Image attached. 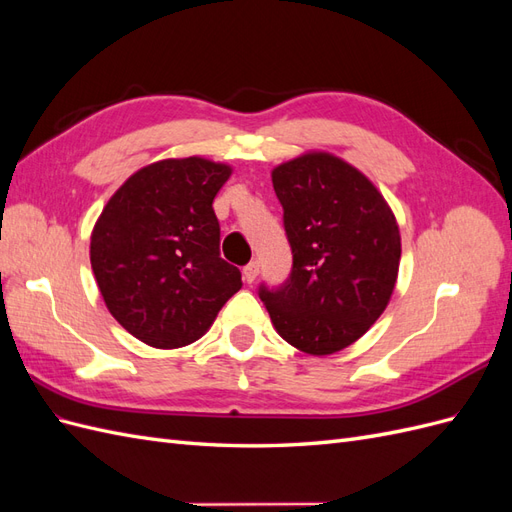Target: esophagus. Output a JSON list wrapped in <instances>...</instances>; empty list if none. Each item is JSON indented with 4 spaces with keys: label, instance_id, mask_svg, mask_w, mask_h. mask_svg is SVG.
Instances as JSON below:
<instances>
[{
    "label": "esophagus",
    "instance_id": "34e87169",
    "mask_svg": "<svg viewBox=\"0 0 512 512\" xmlns=\"http://www.w3.org/2000/svg\"><path fill=\"white\" fill-rule=\"evenodd\" d=\"M258 271H260V265L258 262L254 260V262H250V265H247L245 269H243V280L247 282V284H254L256 282V277H258Z\"/></svg>",
    "mask_w": 512,
    "mask_h": 512
}]
</instances>
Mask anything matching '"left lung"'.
Segmentation results:
<instances>
[{"label":"left lung","instance_id":"obj_1","mask_svg":"<svg viewBox=\"0 0 512 512\" xmlns=\"http://www.w3.org/2000/svg\"><path fill=\"white\" fill-rule=\"evenodd\" d=\"M284 207L292 271L260 286L275 331L305 354L324 356L363 337L391 301L401 237L395 215L359 168L307 151L271 173Z\"/></svg>","mask_w":512,"mask_h":512}]
</instances>
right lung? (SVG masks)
<instances>
[{"instance_id":"right-lung-1","label":"right lung","mask_w":512,"mask_h":512,"mask_svg":"<svg viewBox=\"0 0 512 512\" xmlns=\"http://www.w3.org/2000/svg\"><path fill=\"white\" fill-rule=\"evenodd\" d=\"M232 168L207 158L153 162L111 196L89 258L113 318L153 348L203 337L239 292L241 271L220 258L213 198Z\"/></svg>"}]
</instances>
